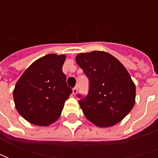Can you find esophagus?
<instances>
[{"label": "esophagus", "instance_id": "obj_1", "mask_svg": "<svg viewBox=\"0 0 158 158\" xmlns=\"http://www.w3.org/2000/svg\"><path fill=\"white\" fill-rule=\"evenodd\" d=\"M77 92H78V88H77V87H75V88H73V94L76 95V94H77Z\"/></svg>", "mask_w": 158, "mask_h": 158}]
</instances>
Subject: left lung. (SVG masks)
<instances>
[{
    "instance_id": "obj_1",
    "label": "left lung",
    "mask_w": 158,
    "mask_h": 158,
    "mask_svg": "<svg viewBox=\"0 0 158 158\" xmlns=\"http://www.w3.org/2000/svg\"><path fill=\"white\" fill-rule=\"evenodd\" d=\"M76 60L89 82L88 95H78L85 117L100 127L121 121L135 102V85L127 70L118 60L103 51L79 53Z\"/></svg>"
}]
</instances>
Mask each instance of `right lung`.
Segmentation results:
<instances>
[{
    "instance_id": "right-lung-1",
    "label": "right lung",
    "mask_w": 158,
    "mask_h": 158,
    "mask_svg": "<svg viewBox=\"0 0 158 158\" xmlns=\"http://www.w3.org/2000/svg\"><path fill=\"white\" fill-rule=\"evenodd\" d=\"M64 54H47L34 61L15 84V108L30 123L48 126L60 118L65 101L72 93L62 66Z\"/></svg>"
}]
</instances>
